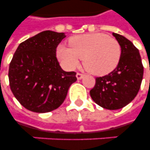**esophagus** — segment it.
I'll use <instances>...</instances> for the list:
<instances>
[{
    "label": "esophagus",
    "instance_id": "34e87169",
    "mask_svg": "<svg viewBox=\"0 0 150 150\" xmlns=\"http://www.w3.org/2000/svg\"><path fill=\"white\" fill-rule=\"evenodd\" d=\"M83 76H84V75H82V74H80V73H77V74H76V77H77L78 80L82 79V78H83Z\"/></svg>",
    "mask_w": 150,
    "mask_h": 150
}]
</instances>
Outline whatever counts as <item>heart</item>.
I'll return each instance as SVG.
<instances>
[{
  "label": "heart",
  "mask_w": 150,
  "mask_h": 150,
  "mask_svg": "<svg viewBox=\"0 0 150 150\" xmlns=\"http://www.w3.org/2000/svg\"><path fill=\"white\" fill-rule=\"evenodd\" d=\"M69 47L60 45L57 57L61 64L68 70L79 65L80 59L85 68L94 75H108L118 65L121 48L117 40L101 33L72 36Z\"/></svg>",
  "instance_id": "heart-1"
}]
</instances>
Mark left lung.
Returning a JSON list of instances; mask_svg holds the SVG:
<instances>
[{"label":"left lung","mask_w":150,"mask_h":150,"mask_svg":"<svg viewBox=\"0 0 150 150\" xmlns=\"http://www.w3.org/2000/svg\"><path fill=\"white\" fill-rule=\"evenodd\" d=\"M121 48L118 65L113 71L96 78L90 96L96 104L107 110H118L134 100L140 89L143 66L139 51L130 40L113 33Z\"/></svg>","instance_id":"8db88e82"}]
</instances>
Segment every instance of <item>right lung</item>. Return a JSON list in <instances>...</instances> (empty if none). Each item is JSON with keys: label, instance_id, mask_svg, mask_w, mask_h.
<instances>
[{"label": "right lung", "instance_id": "1", "mask_svg": "<svg viewBox=\"0 0 150 150\" xmlns=\"http://www.w3.org/2000/svg\"><path fill=\"white\" fill-rule=\"evenodd\" d=\"M64 33L41 32L22 42L11 61L8 78L11 90L29 110L47 113L58 108L71 85L77 80L75 71H64L56 57Z\"/></svg>", "mask_w": 150, "mask_h": 150}]
</instances>
